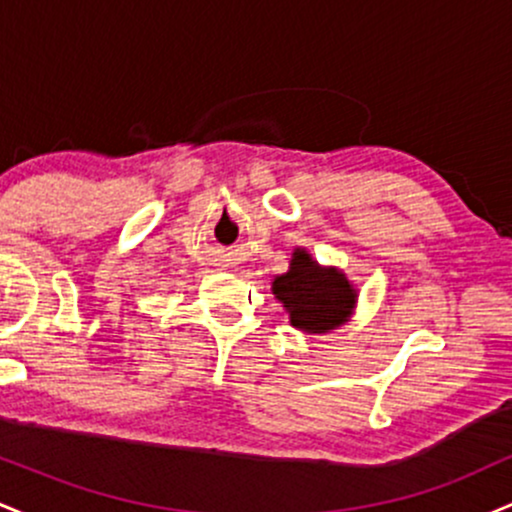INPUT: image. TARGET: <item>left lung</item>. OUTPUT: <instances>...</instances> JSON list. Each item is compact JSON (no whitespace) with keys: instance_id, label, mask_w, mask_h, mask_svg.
<instances>
[{"instance_id":"left-lung-1","label":"left lung","mask_w":512,"mask_h":512,"mask_svg":"<svg viewBox=\"0 0 512 512\" xmlns=\"http://www.w3.org/2000/svg\"><path fill=\"white\" fill-rule=\"evenodd\" d=\"M272 291L289 310L291 325L303 332L334 330L356 305V291L346 276L317 267L305 250L293 252L291 269L276 276Z\"/></svg>"}]
</instances>
